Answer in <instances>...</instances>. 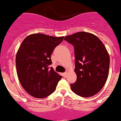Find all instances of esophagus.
<instances>
[{
  "mask_svg": "<svg viewBox=\"0 0 121 121\" xmlns=\"http://www.w3.org/2000/svg\"><path fill=\"white\" fill-rule=\"evenodd\" d=\"M68 75V71H66V72H65L64 73V76L65 77H66V76H67Z\"/></svg>",
  "mask_w": 121,
  "mask_h": 121,
  "instance_id": "1",
  "label": "esophagus"
}]
</instances>
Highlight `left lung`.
Here are the masks:
<instances>
[{"instance_id":"obj_1","label":"left lung","mask_w":121,"mask_h":121,"mask_svg":"<svg viewBox=\"0 0 121 121\" xmlns=\"http://www.w3.org/2000/svg\"><path fill=\"white\" fill-rule=\"evenodd\" d=\"M74 48L77 80L71 90L83 97H91L102 90L109 75L110 58L105 46L95 35L78 32L64 39Z\"/></svg>"}]
</instances>
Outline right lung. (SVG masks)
Wrapping results in <instances>:
<instances>
[{
	"mask_svg": "<svg viewBox=\"0 0 121 121\" xmlns=\"http://www.w3.org/2000/svg\"><path fill=\"white\" fill-rule=\"evenodd\" d=\"M64 37L34 34L25 38L16 55L17 75L21 84L33 97L41 99L52 94L62 77L52 67L51 55Z\"/></svg>",
	"mask_w": 121,
	"mask_h": 121,
	"instance_id": "right-lung-1",
	"label": "right lung"
}]
</instances>
